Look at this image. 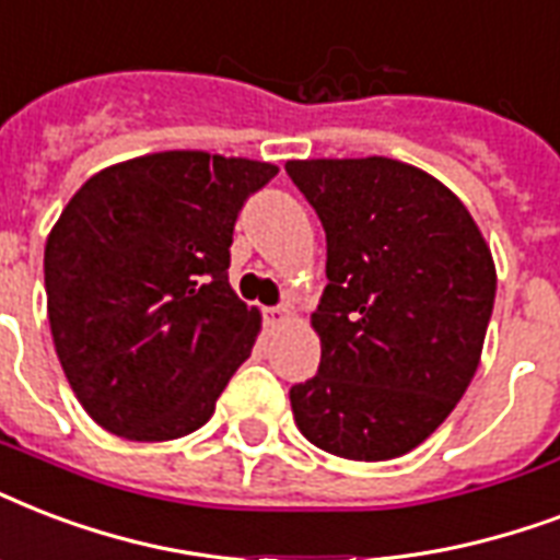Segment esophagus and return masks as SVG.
I'll return each instance as SVG.
<instances>
[{"label": "esophagus", "mask_w": 560, "mask_h": 560, "mask_svg": "<svg viewBox=\"0 0 560 560\" xmlns=\"http://www.w3.org/2000/svg\"><path fill=\"white\" fill-rule=\"evenodd\" d=\"M268 318L277 320V324H280V320H289L292 318V306H285V303H280V306H271V310H268Z\"/></svg>", "instance_id": "1"}]
</instances>
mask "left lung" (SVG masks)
<instances>
[{
    "label": "left lung",
    "mask_w": 560,
    "mask_h": 560,
    "mask_svg": "<svg viewBox=\"0 0 560 560\" xmlns=\"http://www.w3.org/2000/svg\"><path fill=\"white\" fill-rule=\"evenodd\" d=\"M327 233L312 327L318 374L292 385L312 444L385 462L456 409L482 357L497 271L467 207L441 180L388 158L289 160Z\"/></svg>",
    "instance_id": "left-lung-1"
}]
</instances>
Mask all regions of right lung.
Listing matches in <instances>:
<instances>
[{"label": "right lung", "instance_id": "1", "mask_svg": "<svg viewBox=\"0 0 560 560\" xmlns=\"http://www.w3.org/2000/svg\"><path fill=\"white\" fill-rule=\"evenodd\" d=\"M275 175L163 151L102 168L63 207L43 257L51 339L98 427L172 441L212 418L259 332L228 283L233 224Z\"/></svg>", "mask_w": 560, "mask_h": 560}]
</instances>
